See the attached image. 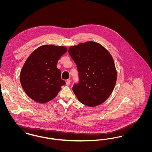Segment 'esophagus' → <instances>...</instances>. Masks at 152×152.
Listing matches in <instances>:
<instances>
[{"instance_id":"esophagus-1","label":"esophagus","mask_w":152,"mask_h":152,"mask_svg":"<svg viewBox=\"0 0 152 152\" xmlns=\"http://www.w3.org/2000/svg\"><path fill=\"white\" fill-rule=\"evenodd\" d=\"M70 83H71V80H70V79L66 80V85L67 86H68L70 85Z\"/></svg>"}]
</instances>
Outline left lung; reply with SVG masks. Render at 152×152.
Masks as SVG:
<instances>
[{"mask_svg": "<svg viewBox=\"0 0 152 152\" xmlns=\"http://www.w3.org/2000/svg\"><path fill=\"white\" fill-rule=\"evenodd\" d=\"M68 53L77 65L79 81L72 87L82 104L92 107L106 101L116 85L117 71L111 55L94 42L71 46Z\"/></svg>", "mask_w": 152, "mask_h": 152, "instance_id": "obj_1", "label": "left lung"}]
</instances>
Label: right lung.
I'll list each match as a JSON object with an SVG mask.
<instances>
[{
    "instance_id": "add662e5",
    "label": "right lung",
    "mask_w": 152,
    "mask_h": 152,
    "mask_svg": "<svg viewBox=\"0 0 152 152\" xmlns=\"http://www.w3.org/2000/svg\"><path fill=\"white\" fill-rule=\"evenodd\" d=\"M67 49L64 46L43 45L29 56L22 67L20 80L29 97L43 104L53 99L65 82L56 64Z\"/></svg>"
}]
</instances>
